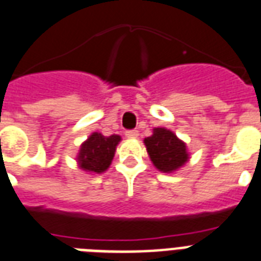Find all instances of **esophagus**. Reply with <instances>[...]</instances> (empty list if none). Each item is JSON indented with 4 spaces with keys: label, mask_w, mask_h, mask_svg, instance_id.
<instances>
[{
    "label": "esophagus",
    "mask_w": 261,
    "mask_h": 261,
    "mask_svg": "<svg viewBox=\"0 0 261 261\" xmlns=\"http://www.w3.org/2000/svg\"><path fill=\"white\" fill-rule=\"evenodd\" d=\"M127 138H137L138 137V130H128L126 131Z\"/></svg>",
    "instance_id": "esophagus-1"
}]
</instances>
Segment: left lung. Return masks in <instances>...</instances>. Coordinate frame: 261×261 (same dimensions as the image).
Masks as SVG:
<instances>
[{"label":"left lung","instance_id":"obj_1","mask_svg":"<svg viewBox=\"0 0 261 261\" xmlns=\"http://www.w3.org/2000/svg\"><path fill=\"white\" fill-rule=\"evenodd\" d=\"M147 153L154 167L164 173H171L188 160L186 143L167 128H154L153 135L145 139Z\"/></svg>","mask_w":261,"mask_h":261}]
</instances>
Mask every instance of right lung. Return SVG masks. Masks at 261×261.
Segmentation results:
<instances>
[{
  "label": "right lung",
  "instance_id": "right-lung-1",
  "mask_svg": "<svg viewBox=\"0 0 261 261\" xmlns=\"http://www.w3.org/2000/svg\"><path fill=\"white\" fill-rule=\"evenodd\" d=\"M120 141L119 135L104 137L100 133H93L81 145L79 154V164L84 171L101 173L110 167L114 159L116 145Z\"/></svg>",
  "mask_w": 261,
  "mask_h": 261
}]
</instances>
